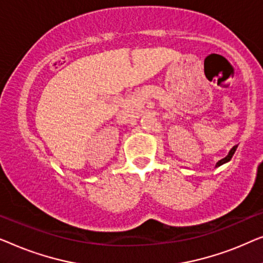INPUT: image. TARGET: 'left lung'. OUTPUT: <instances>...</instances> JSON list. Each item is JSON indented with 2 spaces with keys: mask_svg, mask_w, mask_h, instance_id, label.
Returning <instances> with one entry per match:
<instances>
[{
  "mask_svg": "<svg viewBox=\"0 0 263 263\" xmlns=\"http://www.w3.org/2000/svg\"><path fill=\"white\" fill-rule=\"evenodd\" d=\"M236 149H237V145L232 147V149H231L230 151H229V154L227 155V156H225L224 158H221L220 161H218V162H217V163H216V168L220 167V165H223V164H225V163H228V162H230V160L232 158V156H234V154H235Z\"/></svg>",
  "mask_w": 263,
  "mask_h": 263,
  "instance_id": "8db88e82",
  "label": "left lung"
}]
</instances>
